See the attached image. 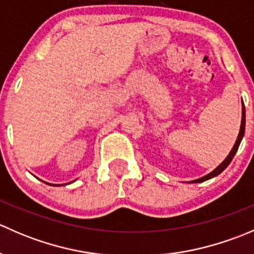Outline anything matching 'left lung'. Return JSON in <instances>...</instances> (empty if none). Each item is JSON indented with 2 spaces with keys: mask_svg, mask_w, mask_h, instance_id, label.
<instances>
[{
  "mask_svg": "<svg viewBox=\"0 0 254 254\" xmlns=\"http://www.w3.org/2000/svg\"><path fill=\"white\" fill-rule=\"evenodd\" d=\"M245 127H246V111H245V104H243L242 102V120H241V127H240V132H238V136H237V140L236 142H235L234 147H232V150L230 151L229 156H227L226 158H225L224 161H222L221 163H220L219 166H217L216 168H215L212 172H210L209 175L201 177V178H198V179H194V181H191L190 183H201V182H205L207 179H211L214 178V177H216L217 175H220V173L222 172V171L225 170V168L227 167V166L230 165V162L232 161V158H234L235 153L237 152L238 150V146H240L241 141H242V137L243 135H245Z\"/></svg>",
  "mask_w": 254,
  "mask_h": 254,
  "instance_id": "left-lung-1",
  "label": "left lung"
}]
</instances>
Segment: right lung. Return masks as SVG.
I'll return each mask as SVG.
<instances>
[{"instance_id": "right-lung-1", "label": "right lung", "mask_w": 254, "mask_h": 254, "mask_svg": "<svg viewBox=\"0 0 254 254\" xmlns=\"http://www.w3.org/2000/svg\"><path fill=\"white\" fill-rule=\"evenodd\" d=\"M47 184H49V183H47ZM50 186H56V184H50Z\"/></svg>"}]
</instances>
